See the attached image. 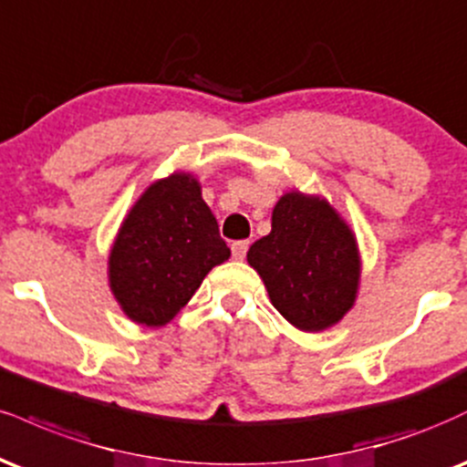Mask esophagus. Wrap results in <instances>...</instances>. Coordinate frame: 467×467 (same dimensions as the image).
I'll list each match as a JSON object with an SVG mask.
<instances>
[{"label": "esophagus", "mask_w": 467, "mask_h": 467, "mask_svg": "<svg viewBox=\"0 0 467 467\" xmlns=\"http://www.w3.org/2000/svg\"><path fill=\"white\" fill-rule=\"evenodd\" d=\"M248 248H250V241H234V244H233V258H234V261H244Z\"/></svg>", "instance_id": "obj_1"}]
</instances>
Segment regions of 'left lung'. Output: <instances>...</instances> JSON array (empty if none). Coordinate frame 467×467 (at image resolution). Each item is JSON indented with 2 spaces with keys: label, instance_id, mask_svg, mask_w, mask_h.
Masks as SVG:
<instances>
[{
  "label": "left lung",
  "instance_id": "1",
  "mask_svg": "<svg viewBox=\"0 0 467 467\" xmlns=\"http://www.w3.org/2000/svg\"><path fill=\"white\" fill-rule=\"evenodd\" d=\"M248 263L274 308L302 333H322L339 324L361 287L357 234L324 195H280L272 211V233L250 245Z\"/></svg>",
  "mask_w": 467,
  "mask_h": 467
}]
</instances>
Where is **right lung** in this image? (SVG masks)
I'll return each mask as SVG.
<instances>
[{"instance_id":"obj_1","label":"right lung","mask_w":467,"mask_h":467,"mask_svg":"<svg viewBox=\"0 0 467 467\" xmlns=\"http://www.w3.org/2000/svg\"><path fill=\"white\" fill-rule=\"evenodd\" d=\"M198 176L154 180L126 213L109 252V287L134 324H170L213 267L228 261Z\"/></svg>"}]
</instances>
